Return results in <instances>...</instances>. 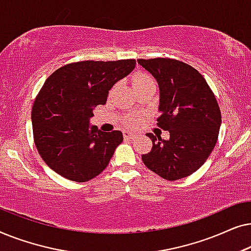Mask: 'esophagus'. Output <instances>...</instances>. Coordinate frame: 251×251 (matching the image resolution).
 <instances>
[{"instance_id": "1", "label": "esophagus", "mask_w": 251, "mask_h": 251, "mask_svg": "<svg viewBox=\"0 0 251 251\" xmlns=\"http://www.w3.org/2000/svg\"><path fill=\"white\" fill-rule=\"evenodd\" d=\"M123 137H125V139H133V138H136V135L135 133H132V132H130V131H123Z\"/></svg>"}]
</instances>
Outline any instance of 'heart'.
<instances>
[{"label": "heart", "mask_w": 251, "mask_h": 251, "mask_svg": "<svg viewBox=\"0 0 251 251\" xmlns=\"http://www.w3.org/2000/svg\"><path fill=\"white\" fill-rule=\"evenodd\" d=\"M133 87H140V85H146L150 83H154L153 77L151 75L146 73H138L133 77ZM143 115L139 114V113H131V114H128L126 119V123L131 128H136L138 126L140 123H142Z\"/></svg>", "instance_id": "heart-1"}]
</instances>
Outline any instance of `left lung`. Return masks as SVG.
<instances>
[{
    "label": "left lung",
    "instance_id": "obj_1",
    "mask_svg": "<svg viewBox=\"0 0 251 251\" xmlns=\"http://www.w3.org/2000/svg\"><path fill=\"white\" fill-rule=\"evenodd\" d=\"M138 64L157 81V126L170 133L168 140L147 133L153 146L142 155L143 162L163 179L190 176L207 161L217 143L222 115L214 92L204 77L183 61L154 58L138 59Z\"/></svg>",
    "mask_w": 251,
    "mask_h": 251
}]
</instances>
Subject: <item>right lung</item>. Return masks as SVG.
Segmentation results:
<instances>
[{"label": "right lung", "mask_w": 251, "mask_h": 251, "mask_svg": "<svg viewBox=\"0 0 251 251\" xmlns=\"http://www.w3.org/2000/svg\"><path fill=\"white\" fill-rule=\"evenodd\" d=\"M136 66L135 59L84 60L54 71L34 100V143L48 167L66 179L84 183L98 176L123 142L119 130L90 126L94 108Z\"/></svg>", "instance_id": "right-lung-1"}]
</instances>
